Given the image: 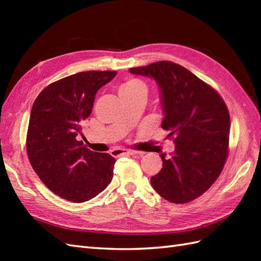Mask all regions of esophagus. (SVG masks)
<instances>
[{
	"mask_svg": "<svg viewBox=\"0 0 261 261\" xmlns=\"http://www.w3.org/2000/svg\"><path fill=\"white\" fill-rule=\"evenodd\" d=\"M141 153L140 151H136V150H122V149H114L111 152L113 157H121V156H132V154H138Z\"/></svg>",
	"mask_w": 261,
	"mask_h": 261,
	"instance_id": "1",
	"label": "esophagus"
}]
</instances>
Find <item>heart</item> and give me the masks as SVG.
<instances>
[{
  "instance_id": "heart-1",
  "label": "heart",
  "mask_w": 261,
  "mask_h": 261,
  "mask_svg": "<svg viewBox=\"0 0 261 261\" xmlns=\"http://www.w3.org/2000/svg\"><path fill=\"white\" fill-rule=\"evenodd\" d=\"M142 91L147 93V86L145 83L137 79H130L125 83H123L120 86V93L121 92H139Z\"/></svg>"
}]
</instances>
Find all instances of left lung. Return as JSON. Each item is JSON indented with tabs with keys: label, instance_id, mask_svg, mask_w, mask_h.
<instances>
[{
	"label": "left lung",
	"instance_id": "left-lung-1",
	"mask_svg": "<svg viewBox=\"0 0 261 261\" xmlns=\"http://www.w3.org/2000/svg\"><path fill=\"white\" fill-rule=\"evenodd\" d=\"M129 71L156 81L162 127L175 142L170 158L160 154L163 168L151 177V185L171 203L191 202L213 185L228 158V108L214 88L180 65L164 60Z\"/></svg>",
	"mask_w": 261,
	"mask_h": 261
}]
</instances>
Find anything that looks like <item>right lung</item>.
Returning a JSON list of instances; mask_svg holds the SVG:
<instances>
[{
    "label": "right lung",
    "mask_w": 261,
    "mask_h": 261,
    "mask_svg": "<svg viewBox=\"0 0 261 261\" xmlns=\"http://www.w3.org/2000/svg\"><path fill=\"white\" fill-rule=\"evenodd\" d=\"M116 71H82L42 90L32 105L27 152L33 170L49 190L83 203L104 191L113 177L115 159L83 146L82 122L90 116L96 92Z\"/></svg>",
    "instance_id": "obj_1"
}]
</instances>
